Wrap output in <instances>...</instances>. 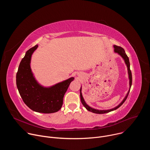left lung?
<instances>
[{"label":"left lung","mask_w":150,"mask_h":150,"mask_svg":"<svg viewBox=\"0 0 150 150\" xmlns=\"http://www.w3.org/2000/svg\"><path fill=\"white\" fill-rule=\"evenodd\" d=\"M114 48H115V52L117 53H118L119 55H120L122 56V57L125 60V62L126 63V65L127 66V71H128V74H129V86H130V88H129V91H128V93H127L126 97H125V98L123 100V101L117 106L116 107V108L112 109H110V110H97V109H94L92 108H91V107H90L87 104V103L85 102L84 100H83V98L82 97V93H81V89H80V97H81V103L82 104H83V105L85 107V108H86L88 111L90 112H91L93 113H97V114H103V113H109L110 112H112V111H113L115 110H116L117 109H118L119 107H120L123 103L125 101V100H126L128 95H129V91H130V89H131V85H132V73H131V71L130 69V63H129V57H127V56L126 55L125 52V50L120 47V46H116V45H114Z\"/></svg>","instance_id":"left-lung-1"}]
</instances>
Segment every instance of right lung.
<instances>
[{"label":"right lung","instance_id":"add662e5","mask_svg":"<svg viewBox=\"0 0 150 150\" xmlns=\"http://www.w3.org/2000/svg\"><path fill=\"white\" fill-rule=\"evenodd\" d=\"M38 45L30 49L21 60L16 76V86L24 103L32 110L42 113H52L59 111L62 106L63 97L70 83L71 77L52 87H42L35 79L31 72V55Z\"/></svg>","mask_w":150,"mask_h":150}]
</instances>
